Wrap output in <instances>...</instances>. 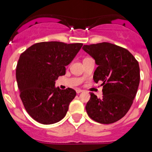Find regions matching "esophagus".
Returning a JSON list of instances; mask_svg holds the SVG:
<instances>
[{
	"label": "esophagus",
	"mask_w": 152,
	"mask_h": 152,
	"mask_svg": "<svg viewBox=\"0 0 152 152\" xmlns=\"http://www.w3.org/2000/svg\"><path fill=\"white\" fill-rule=\"evenodd\" d=\"M81 92H83V90H82V89H76V93H77V94H80Z\"/></svg>",
	"instance_id": "34e87169"
}]
</instances>
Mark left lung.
Wrapping results in <instances>:
<instances>
[{
  "mask_svg": "<svg viewBox=\"0 0 152 152\" xmlns=\"http://www.w3.org/2000/svg\"><path fill=\"white\" fill-rule=\"evenodd\" d=\"M83 50L98 66L93 80L102 83V98L90 92L87 114L102 124H111L124 117L132 105L140 82L138 63L126 49L113 43L84 45Z\"/></svg>",
  "mask_w": 152,
  "mask_h": 152,
  "instance_id": "1",
  "label": "left lung"
}]
</instances>
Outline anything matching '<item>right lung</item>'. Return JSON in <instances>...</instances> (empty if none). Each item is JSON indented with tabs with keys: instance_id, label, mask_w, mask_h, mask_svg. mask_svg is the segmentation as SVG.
<instances>
[{
	"instance_id": "obj_1",
	"label": "right lung",
	"mask_w": 152,
	"mask_h": 152,
	"mask_svg": "<svg viewBox=\"0 0 152 152\" xmlns=\"http://www.w3.org/2000/svg\"><path fill=\"white\" fill-rule=\"evenodd\" d=\"M82 47L83 43L41 42L20 56L16 69L20 97L27 113L37 122L50 125L66 115L76 92L71 88H56L55 81L65 75L66 66Z\"/></svg>"
}]
</instances>
